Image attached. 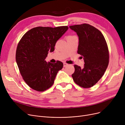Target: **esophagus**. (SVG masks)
Masks as SVG:
<instances>
[{"label":"esophagus","instance_id":"1","mask_svg":"<svg viewBox=\"0 0 125 125\" xmlns=\"http://www.w3.org/2000/svg\"><path fill=\"white\" fill-rule=\"evenodd\" d=\"M68 64H67V63H63V66L64 67H66L67 66H68Z\"/></svg>","mask_w":125,"mask_h":125}]
</instances>
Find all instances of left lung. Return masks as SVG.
Returning a JSON list of instances; mask_svg holds the SVG:
<instances>
[{"instance_id":"left-lung-1","label":"left lung","mask_w":125,"mask_h":125,"mask_svg":"<svg viewBox=\"0 0 125 125\" xmlns=\"http://www.w3.org/2000/svg\"><path fill=\"white\" fill-rule=\"evenodd\" d=\"M78 37L77 53L83 58V68L74 65L72 74L74 82L81 87L93 86L103 75L109 62V52L105 39L102 33L87 24L69 26Z\"/></svg>"}]
</instances>
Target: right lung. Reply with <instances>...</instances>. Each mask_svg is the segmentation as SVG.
Masks as SVG:
<instances>
[{
	"label": "right lung",
	"mask_w": 125,
	"mask_h": 125,
	"mask_svg": "<svg viewBox=\"0 0 125 125\" xmlns=\"http://www.w3.org/2000/svg\"><path fill=\"white\" fill-rule=\"evenodd\" d=\"M68 29V26L37 27L26 32L19 42L16 62L23 80L32 89L42 92L53 84L63 64L59 61L48 63L45 59L49 52L55 50L57 41Z\"/></svg>",
	"instance_id": "1"
}]
</instances>
